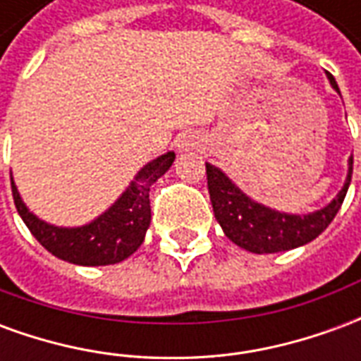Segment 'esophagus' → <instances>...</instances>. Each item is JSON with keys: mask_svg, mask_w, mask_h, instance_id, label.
<instances>
[{"mask_svg": "<svg viewBox=\"0 0 361 361\" xmlns=\"http://www.w3.org/2000/svg\"><path fill=\"white\" fill-rule=\"evenodd\" d=\"M189 147H195L193 141H181V149H189Z\"/></svg>", "mask_w": 361, "mask_h": 361, "instance_id": "34e87169", "label": "esophagus"}]
</instances>
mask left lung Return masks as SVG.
Wrapping results in <instances>:
<instances>
[{"mask_svg": "<svg viewBox=\"0 0 361 361\" xmlns=\"http://www.w3.org/2000/svg\"><path fill=\"white\" fill-rule=\"evenodd\" d=\"M329 81L341 94L333 75H329ZM352 166H354V158L350 157L348 176L341 193L325 209L302 216V214L272 211L265 204L255 203L235 188L222 170H219L216 166L207 164V183H209L212 211L228 240H232L243 250L251 253H279V251L294 250L315 240L333 222L352 181Z\"/></svg>", "mask_w": 361, "mask_h": 361, "instance_id": "8db88e82", "label": "left lung"}]
</instances>
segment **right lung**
<instances>
[{
  "label": "right lung",
  "instance_id": "add662e5",
  "mask_svg": "<svg viewBox=\"0 0 361 361\" xmlns=\"http://www.w3.org/2000/svg\"><path fill=\"white\" fill-rule=\"evenodd\" d=\"M173 158V152H166L141 168L123 195L104 214L85 226L59 228L35 216L23 203L11 180L13 201L30 234L51 255L73 265H116L133 255L145 240L150 224V185L170 170Z\"/></svg>",
  "mask_w": 361,
  "mask_h": 361
}]
</instances>
